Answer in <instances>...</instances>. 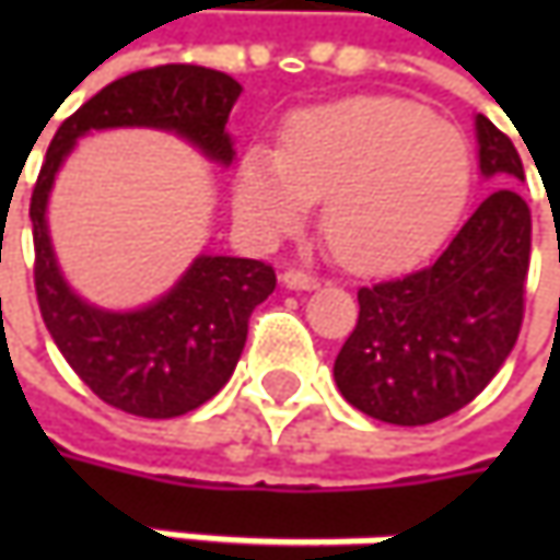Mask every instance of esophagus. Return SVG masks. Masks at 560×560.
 <instances>
[{
	"label": "esophagus",
	"instance_id": "esophagus-1",
	"mask_svg": "<svg viewBox=\"0 0 560 560\" xmlns=\"http://www.w3.org/2000/svg\"><path fill=\"white\" fill-rule=\"evenodd\" d=\"M283 283H287L290 290H314V287H317V277L302 268H290L283 270Z\"/></svg>",
	"mask_w": 560,
	"mask_h": 560
}]
</instances>
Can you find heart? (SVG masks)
Returning a JSON list of instances; mask_svg holds the SVG:
<instances>
[{
	"label": "heart",
	"mask_w": 560,
	"mask_h": 560,
	"mask_svg": "<svg viewBox=\"0 0 560 560\" xmlns=\"http://www.w3.org/2000/svg\"><path fill=\"white\" fill-rule=\"evenodd\" d=\"M470 192L464 133L418 102L352 96L295 112L283 149L252 145L236 214L261 236L292 233L324 199L320 233L346 268L396 270L440 246Z\"/></svg>",
	"instance_id": "b5f03b06"
}]
</instances>
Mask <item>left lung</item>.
I'll use <instances>...</instances> for the list:
<instances>
[{"label":"left lung","mask_w":560,"mask_h":560,"mask_svg":"<svg viewBox=\"0 0 560 560\" xmlns=\"http://www.w3.org/2000/svg\"><path fill=\"white\" fill-rule=\"evenodd\" d=\"M480 171L524 180L514 142L477 115ZM529 208L514 189L489 192L440 258L358 290V324L339 349V393L368 418L420 427L480 396L524 324Z\"/></svg>","instance_id":"left-lung-1"}]
</instances>
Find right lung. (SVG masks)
Returning a JSON list of instances; mask_svg holds the SVG:
<instances>
[{
    "mask_svg": "<svg viewBox=\"0 0 560 560\" xmlns=\"http://www.w3.org/2000/svg\"><path fill=\"white\" fill-rule=\"evenodd\" d=\"M240 83L199 65H159L120 77L55 130L31 196L33 287L46 330L74 374L112 408L180 418L224 389L243 355L248 317L277 287L265 261L199 255L174 290L140 312H102L77 299L55 265L46 202L74 142L105 127H159L233 162L226 118Z\"/></svg>",
    "mask_w": 560,
    "mask_h": 560,
    "instance_id": "1",
    "label": "right lung"
}]
</instances>
